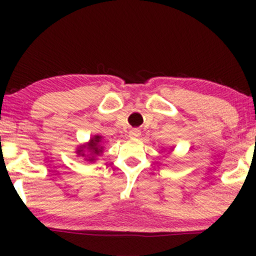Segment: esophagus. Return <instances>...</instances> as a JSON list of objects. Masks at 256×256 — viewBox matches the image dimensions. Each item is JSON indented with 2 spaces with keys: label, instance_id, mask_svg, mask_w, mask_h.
I'll use <instances>...</instances> for the list:
<instances>
[{
  "label": "esophagus",
  "instance_id": "obj_1",
  "mask_svg": "<svg viewBox=\"0 0 256 256\" xmlns=\"http://www.w3.org/2000/svg\"><path fill=\"white\" fill-rule=\"evenodd\" d=\"M140 135H141V132H140L138 129H132V130L129 132V138H140Z\"/></svg>",
  "mask_w": 256,
  "mask_h": 256
}]
</instances>
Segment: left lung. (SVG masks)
Wrapping results in <instances>:
<instances>
[{
    "label": "left lung",
    "instance_id": "8db88e82",
    "mask_svg": "<svg viewBox=\"0 0 256 256\" xmlns=\"http://www.w3.org/2000/svg\"><path fill=\"white\" fill-rule=\"evenodd\" d=\"M164 150H166V149H164Z\"/></svg>",
    "mask_w": 256,
    "mask_h": 256
}]
</instances>
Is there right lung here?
I'll use <instances>...</instances> for the list:
<instances>
[{"instance_id": "obj_1", "label": "right lung", "mask_w": 256, "mask_h": 256, "mask_svg": "<svg viewBox=\"0 0 256 256\" xmlns=\"http://www.w3.org/2000/svg\"><path fill=\"white\" fill-rule=\"evenodd\" d=\"M76 152L78 156L84 157L87 162L94 163L104 152V138L101 135L92 136L88 142L78 146Z\"/></svg>"}]
</instances>
